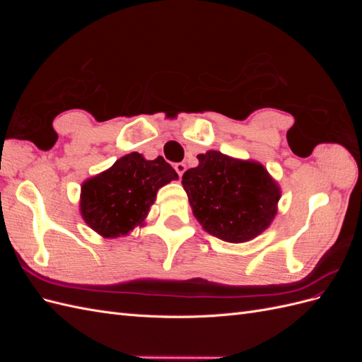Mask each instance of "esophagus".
<instances>
[{
	"instance_id": "1",
	"label": "esophagus",
	"mask_w": 362,
	"mask_h": 362,
	"mask_svg": "<svg viewBox=\"0 0 362 362\" xmlns=\"http://www.w3.org/2000/svg\"><path fill=\"white\" fill-rule=\"evenodd\" d=\"M173 168H175V170H177V173L180 175V177H182V173L185 172V169H187V166H185L184 163H177Z\"/></svg>"
}]
</instances>
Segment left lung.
Instances as JSON below:
<instances>
[{
	"label": "left lung",
	"mask_w": 362,
	"mask_h": 362,
	"mask_svg": "<svg viewBox=\"0 0 362 362\" xmlns=\"http://www.w3.org/2000/svg\"><path fill=\"white\" fill-rule=\"evenodd\" d=\"M198 160L182 175V187L205 231L228 243H245L264 233L281 199L279 184L267 169L214 149Z\"/></svg>",
	"instance_id": "8db88e82"
}]
</instances>
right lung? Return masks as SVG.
I'll use <instances>...</instances> for the list:
<instances>
[{
	"mask_svg": "<svg viewBox=\"0 0 362 362\" xmlns=\"http://www.w3.org/2000/svg\"><path fill=\"white\" fill-rule=\"evenodd\" d=\"M173 180L178 173L163 157L146 160L131 152L81 184L83 221L104 238L128 235L145 225L157 192Z\"/></svg>",
	"mask_w": 362,
	"mask_h": 362,
	"instance_id": "1",
	"label": "right lung"
}]
</instances>
